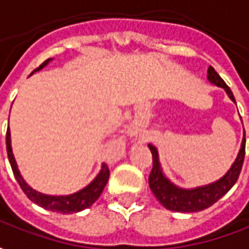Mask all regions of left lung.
<instances>
[{"instance_id": "1", "label": "left lung", "mask_w": 249, "mask_h": 249, "mask_svg": "<svg viewBox=\"0 0 249 249\" xmlns=\"http://www.w3.org/2000/svg\"><path fill=\"white\" fill-rule=\"evenodd\" d=\"M208 80L212 84H215L216 87L223 88L229 95V98L233 102H236L233 92L227 87L226 82L220 78V75L215 71V69L212 66L208 67ZM149 147L153 154V168H151V172L149 175V186H150L153 194L156 196V198L167 210L175 211V212H198V211L207 210L208 207L213 205L237 182L240 172H241V168H243V162H244L245 133L238 156H237L236 161L233 162L231 168L227 171L226 175L222 176L219 180L213 182V183L205 184V186L196 187V189H180L174 183H171L161 171L157 149L153 144H149Z\"/></svg>"}]
</instances>
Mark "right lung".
<instances>
[{
    "label": "right lung",
    "instance_id": "1",
    "mask_svg": "<svg viewBox=\"0 0 249 249\" xmlns=\"http://www.w3.org/2000/svg\"><path fill=\"white\" fill-rule=\"evenodd\" d=\"M51 59H47L42 65L37 67L34 71H38L42 67L49 63ZM33 71V73H34ZM31 73V74H33ZM6 151H8V159L11 162V167H12L13 175L16 178L18 183L20 184L22 190L24 194L30 198L31 201L38 204L39 207L45 208V210L52 211V212H60V213H74V212H80L82 210H87L89 208L93 202L96 201L99 198V196L102 194L105 186L107 183L108 176H110V171L106 164L102 165V169L98 174V176L90 182L87 187H84L82 190L77 192L74 194H69V196H47V194L38 193L36 190H33L29 184L24 182V179L20 175L18 165H16V161L13 157L12 147H11V131H9V126L6 129Z\"/></svg>",
    "mask_w": 249,
    "mask_h": 249
}]
</instances>
